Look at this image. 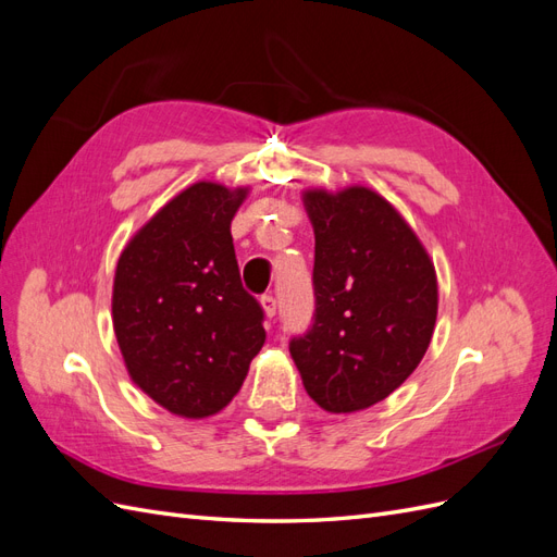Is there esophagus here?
<instances>
[{"label":"esophagus","mask_w":557,"mask_h":557,"mask_svg":"<svg viewBox=\"0 0 557 557\" xmlns=\"http://www.w3.org/2000/svg\"><path fill=\"white\" fill-rule=\"evenodd\" d=\"M260 305H262V311H264L267 318H274L276 315V299L272 295H264L260 299Z\"/></svg>","instance_id":"34e87169"}]
</instances>
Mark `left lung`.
Segmentation results:
<instances>
[{
  "label": "left lung",
  "instance_id": "obj_1",
  "mask_svg": "<svg viewBox=\"0 0 557 557\" xmlns=\"http://www.w3.org/2000/svg\"><path fill=\"white\" fill-rule=\"evenodd\" d=\"M301 201L315 234V320L290 356L320 409L364 411L425 356L440 309L434 262L404 215L367 185L307 188Z\"/></svg>",
  "mask_w": 557,
  "mask_h": 557
}]
</instances>
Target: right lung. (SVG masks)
Listing matches in <instances>:
<instances>
[{
    "label": "right lung",
    "instance_id": "right-lung-1",
    "mask_svg": "<svg viewBox=\"0 0 557 557\" xmlns=\"http://www.w3.org/2000/svg\"><path fill=\"white\" fill-rule=\"evenodd\" d=\"M248 193L188 185L132 234L115 264L111 318L127 374L178 418L223 411L264 344L230 232Z\"/></svg>",
    "mask_w": 557,
    "mask_h": 557
}]
</instances>
